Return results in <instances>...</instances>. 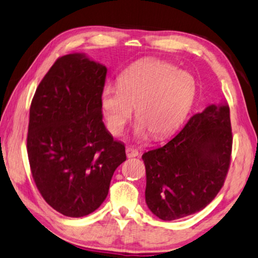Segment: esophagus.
Masks as SVG:
<instances>
[{
  "label": "esophagus",
  "mask_w": 258,
  "mask_h": 258,
  "mask_svg": "<svg viewBox=\"0 0 258 258\" xmlns=\"http://www.w3.org/2000/svg\"><path fill=\"white\" fill-rule=\"evenodd\" d=\"M138 155H139V151L137 149H134L133 147H127V148H126V156L128 158L137 157Z\"/></svg>",
  "instance_id": "obj_1"
}]
</instances>
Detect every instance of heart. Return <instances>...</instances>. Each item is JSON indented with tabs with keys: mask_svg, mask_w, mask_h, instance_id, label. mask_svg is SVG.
<instances>
[{
	"mask_svg": "<svg viewBox=\"0 0 258 258\" xmlns=\"http://www.w3.org/2000/svg\"><path fill=\"white\" fill-rule=\"evenodd\" d=\"M194 79L173 65L157 59L141 60L121 73L118 85L104 86L100 101L110 132L119 136L132 116L138 120L134 136L148 133L155 138L169 136L179 127L193 104Z\"/></svg>",
	"mask_w": 258,
	"mask_h": 258,
	"instance_id": "1",
	"label": "heart"
}]
</instances>
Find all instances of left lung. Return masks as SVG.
<instances>
[{
	"instance_id": "8db88e82",
	"label": "left lung",
	"mask_w": 258,
	"mask_h": 258,
	"mask_svg": "<svg viewBox=\"0 0 258 258\" xmlns=\"http://www.w3.org/2000/svg\"><path fill=\"white\" fill-rule=\"evenodd\" d=\"M231 151L230 108L225 101L209 104L164 146L142 155L149 210L170 222L204 209L223 187Z\"/></svg>"
}]
</instances>
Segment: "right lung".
<instances>
[{"mask_svg":"<svg viewBox=\"0 0 258 258\" xmlns=\"http://www.w3.org/2000/svg\"><path fill=\"white\" fill-rule=\"evenodd\" d=\"M107 68L84 54L60 57L36 88L30 109L27 154L49 206L68 217L92 214L107 198L125 146L102 120Z\"/></svg>","mask_w":258,"mask_h":258,"instance_id":"right-lung-1","label":"right lung"}]
</instances>
